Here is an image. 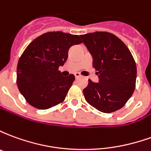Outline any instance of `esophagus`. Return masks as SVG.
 Instances as JSON below:
<instances>
[{
	"instance_id": "obj_1",
	"label": "esophagus",
	"mask_w": 151,
	"mask_h": 151,
	"mask_svg": "<svg viewBox=\"0 0 151 151\" xmlns=\"http://www.w3.org/2000/svg\"><path fill=\"white\" fill-rule=\"evenodd\" d=\"M74 76H75L76 78H78L81 77V74H80L79 73H74Z\"/></svg>"
}]
</instances>
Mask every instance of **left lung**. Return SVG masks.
Masks as SVG:
<instances>
[{
  "label": "left lung",
  "instance_id": "left-lung-1",
  "mask_svg": "<svg viewBox=\"0 0 151 151\" xmlns=\"http://www.w3.org/2000/svg\"><path fill=\"white\" fill-rule=\"evenodd\" d=\"M82 42L93 58L99 82L89 80L83 90L89 104L104 113L124 107L135 90L137 66L129 49L109 32L82 35Z\"/></svg>",
  "mask_w": 151,
  "mask_h": 151
}]
</instances>
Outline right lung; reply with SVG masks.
<instances>
[{"mask_svg":"<svg viewBox=\"0 0 151 151\" xmlns=\"http://www.w3.org/2000/svg\"><path fill=\"white\" fill-rule=\"evenodd\" d=\"M81 43L77 35L52 31L28 45L18 60L17 85L29 104L43 110L65 100L75 77H64L58 69L67 60L70 47Z\"/></svg>","mask_w":151,"mask_h":151,"instance_id":"add662e5","label":"right lung"}]
</instances>
